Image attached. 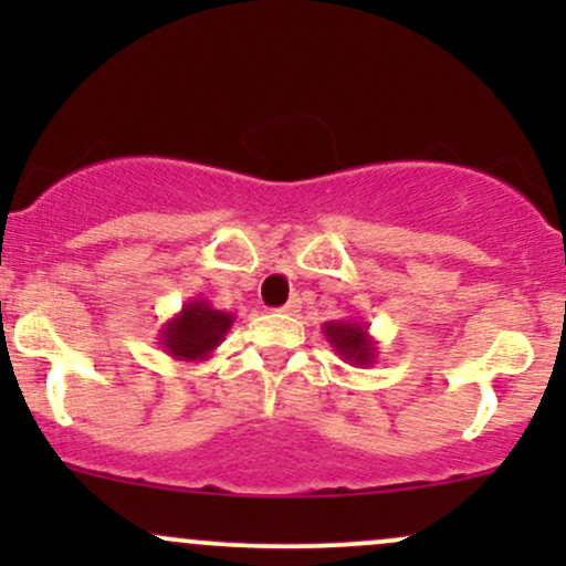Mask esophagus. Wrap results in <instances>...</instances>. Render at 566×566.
<instances>
[{
    "instance_id": "34e87169",
    "label": "esophagus",
    "mask_w": 566,
    "mask_h": 566,
    "mask_svg": "<svg viewBox=\"0 0 566 566\" xmlns=\"http://www.w3.org/2000/svg\"><path fill=\"white\" fill-rule=\"evenodd\" d=\"M297 308H301V301H297V297H292V301H287L282 305V314H287V316H292V314H297Z\"/></svg>"
}]
</instances>
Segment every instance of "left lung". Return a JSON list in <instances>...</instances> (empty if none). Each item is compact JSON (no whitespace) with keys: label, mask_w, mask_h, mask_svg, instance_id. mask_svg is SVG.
Returning <instances> with one entry per match:
<instances>
[{"label":"left lung","mask_w":566,"mask_h":566,"mask_svg":"<svg viewBox=\"0 0 566 566\" xmlns=\"http://www.w3.org/2000/svg\"><path fill=\"white\" fill-rule=\"evenodd\" d=\"M324 337L350 367H369L378 361V340L369 335V324L359 319L324 322Z\"/></svg>","instance_id":"8db88e82"}]
</instances>
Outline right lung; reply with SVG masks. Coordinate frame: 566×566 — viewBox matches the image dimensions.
Masks as SVG:
<instances>
[{"instance_id":"1","label":"right lung","mask_w":566,"mask_h":566,"mask_svg":"<svg viewBox=\"0 0 566 566\" xmlns=\"http://www.w3.org/2000/svg\"><path fill=\"white\" fill-rule=\"evenodd\" d=\"M237 316L212 308L205 297H191L159 329V346L178 361H205L223 343Z\"/></svg>"}]
</instances>
